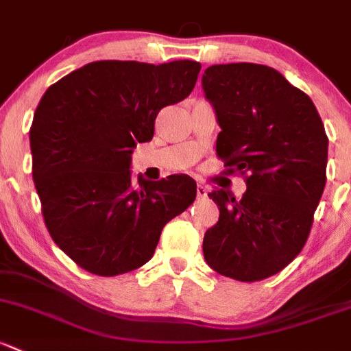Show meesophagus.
<instances>
[{"mask_svg": "<svg viewBox=\"0 0 351 351\" xmlns=\"http://www.w3.org/2000/svg\"><path fill=\"white\" fill-rule=\"evenodd\" d=\"M197 197L206 198V188H205V185H202V183H198L197 185Z\"/></svg>", "mask_w": 351, "mask_h": 351, "instance_id": "obj_1", "label": "esophagus"}]
</instances>
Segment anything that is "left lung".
<instances>
[{"label": "left lung", "instance_id": "8db88e82", "mask_svg": "<svg viewBox=\"0 0 351 351\" xmlns=\"http://www.w3.org/2000/svg\"><path fill=\"white\" fill-rule=\"evenodd\" d=\"M202 87L222 129L217 154L249 173L241 200L208 193L220 217L205 232V261L235 281H261L304 247L326 183V132L311 99L267 65H212Z\"/></svg>", "mask_w": 351, "mask_h": 351}]
</instances>
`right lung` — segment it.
Instances as JSON below:
<instances>
[{
  "label": "right lung",
  "mask_w": 351,
  "mask_h": 351,
  "mask_svg": "<svg viewBox=\"0 0 351 351\" xmlns=\"http://www.w3.org/2000/svg\"><path fill=\"white\" fill-rule=\"evenodd\" d=\"M202 65L101 60L47 88L33 116V182L53 242L80 267L117 276L153 257L166 223L193 204L188 175L149 182L131 175L154 119L190 95Z\"/></svg>",
  "instance_id": "obj_1"
}]
</instances>
